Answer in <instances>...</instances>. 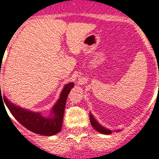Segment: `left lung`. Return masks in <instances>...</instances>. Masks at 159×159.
Instances as JSON below:
<instances>
[{
	"label": "left lung",
	"instance_id": "obj_1",
	"mask_svg": "<svg viewBox=\"0 0 159 159\" xmlns=\"http://www.w3.org/2000/svg\"><path fill=\"white\" fill-rule=\"evenodd\" d=\"M90 120H91V125H92L93 127H94V129L96 130L98 132H100V133H102V134H105V135H109V134L112 133L111 130L104 128V126H102L101 125H100V123L95 120V118L93 117V115L91 114V113H90Z\"/></svg>",
	"mask_w": 159,
	"mask_h": 159
}]
</instances>
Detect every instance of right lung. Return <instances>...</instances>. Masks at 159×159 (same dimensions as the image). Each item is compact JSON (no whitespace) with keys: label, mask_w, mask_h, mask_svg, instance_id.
<instances>
[{"label":"right lung","mask_w":159,"mask_h":159,"mask_svg":"<svg viewBox=\"0 0 159 159\" xmlns=\"http://www.w3.org/2000/svg\"><path fill=\"white\" fill-rule=\"evenodd\" d=\"M73 86V82L64 86L59 100L53 106L51 110L52 115L50 117H44L40 113H35L16 106L6 97L4 98V100L11 114L24 127L34 133L50 136L61 131L67 97Z\"/></svg>","instance_id":"add662e5"}]
</instances>
